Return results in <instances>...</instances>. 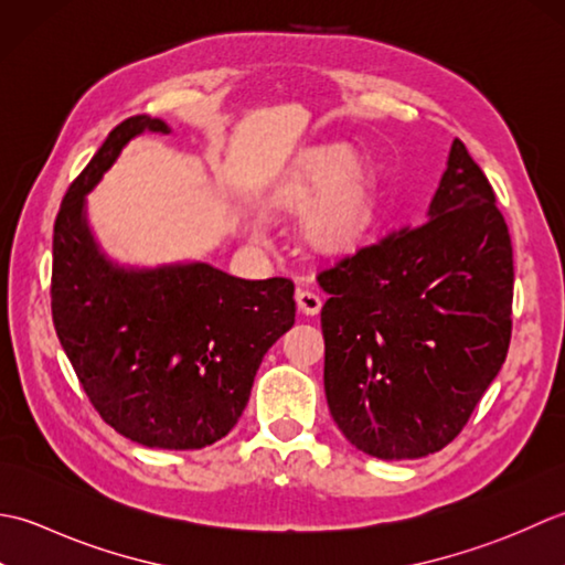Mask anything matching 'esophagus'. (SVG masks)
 <instances>
[{
    "instance_id": "obj_1",
    "label": "esophagus",
    "mask_w": 565,
    "mask_h": 565,
    "mask_svg": "<svg viewBox=\"0 0 565 565\" xmlns=\"http://www.w3.org/2000/svg\"><path fill=\"white\" fill-rule=\"evenodd\" d=\"M295 299H297V307H299V312H302V315H309V317L319 315L321 297L315 290H307V287H302V290H297Z\"/></svg>"
}]
</instances>
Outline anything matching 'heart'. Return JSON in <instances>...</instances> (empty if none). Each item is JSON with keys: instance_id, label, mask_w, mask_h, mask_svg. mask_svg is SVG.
<instances>
[{"instance_id": "heart-1", "label": "heart", "mask_w": 565, "mask_h": 565, "mask_svg": "<svg viewBox=\"0 0 565 565\" xmlns=\"http://www.w3.org/2000/svg\"><path fill=\"white\" fill-rule=\"evenodd\" d=\"M363 160L349 146H331L295 172L287 202L309 214V236L324 248L359 241L373 216L371 192L359 178Z\"/></svg>"}]
</instances>
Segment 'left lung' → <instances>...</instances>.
Instances as JSON below:
<instances>
[{"mask_svg":"<svg viewBox=\"0 0 565 565\" xmlns=\"http://www.w3.org/2000/svg\"><path fill=\"white\" fill-rule=\"evenodd\" d=\"M324 390L359 451H441L508 359L512 241L486 172L454 141L427 222L380 236L317 275Z\"/></svg>","mask_w":565,"mask_h":565,"instance_id":"1","label":"left lung"}]
</instances>
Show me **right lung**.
Returning <instances> with one entry per match:
<instances>
[{
    "label": "right lung",
    "mask_w": 565,
    "mask_h": 565,
    "mask_svg": "<svg viewBox=\"0 0 565 565\" xmlns=\"http://www.w3.org/2000/svg\"><path fill=\"white\" fill-rule=\"evenodd\" d=\"M143 131L111 129L63 198L53 228L51 309L61 347L92 407L126 439L192 451L234 429L263 355L295 324V285L244 280L210 263L124 268L89 232L85 194Z\"/></svg>",
    "instance_id": "add662e5"
}]
</instances>
